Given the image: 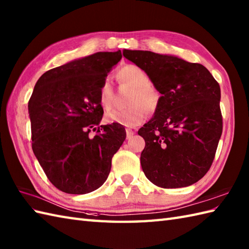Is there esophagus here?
I'll return each instance as SVG.
<instances>
[{
    "instance_id": "1",
    "label": "esophagus",
    "mask_w": 249,
    "mask_h": 249,
    "mask_svg": "<svg viewBox=\"0 0 249 249\" xmlns=\"http://www.w3.org/2000/svg\"><path fill=\"white\" fill-rule=\"evenodd\" d=\"M134 135H135V131L133 129L126 128V137H127V139L131 138V137H133Z\"/></svg>"
}]
</instances>
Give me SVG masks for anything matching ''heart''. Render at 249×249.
<instances>
[{
	"label": "heart",
	"instance_id": "1",
	"mask_svg": "<svg viewBox=\"0 0 249 249\" xmlns=\"http://www.w3.org/2000/svg\"><path fill=\"white\" fill-rule=\"evenodd\" d=\"M121 82L133 88L129 96L130 107L124 110H111L106 113L108 123H114L126 127H135L145 119V111L154 112L160 105V93L150 83L147 73L137 65H126L118 72ZM113 100V89L109 80H105L99 89V103L105 109H109Z\"/></svg>",
	"mask_w": 249,
	"mask_h": 249
}]
</instances>
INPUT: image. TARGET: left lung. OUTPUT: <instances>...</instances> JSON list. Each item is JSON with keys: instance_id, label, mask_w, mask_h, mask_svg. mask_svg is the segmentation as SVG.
<instances>
[{"instance_id": "obj_1", "label": "left lung", "mask_w": 249, "mask_h": 249, "mask_svg": "<svg viewBox=\"0 0 249 249\" xmlns=\"http://www.w3.org/2000/svg\"><path fill=\"white\" fill-rule=\"evenodd\" d=\"M161 94L153 118L138 135L145 177L162 188L186 187L202 178L223 133L220 88L206 68L170 54L123 50Z\"/></svg>"}]
</instances>
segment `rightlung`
<instances>
[{
	"label": "right lung",
	"mask_w": 249,
	"mask_h": 249,
	"mask_svg": "<svg viewBox=\"0 0 249 249\" xmlns=\"http://www.w3.org/2000/svg\"><path fill=\"white\" fill-rule=\"evenodd\" d=\"M122 52H96L52 68L29 100L32 149L47 178L66 194L94 192L107 179L126 138L119 124L100 125L99 89ZM97 130L93 139L88 134Z\"/></svg>",
	"instance_id": "right-lung-1"
}]
</instances>
